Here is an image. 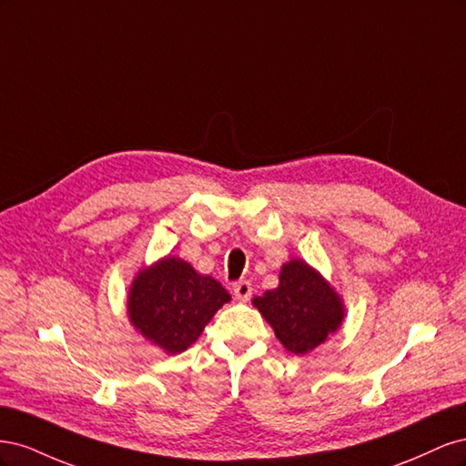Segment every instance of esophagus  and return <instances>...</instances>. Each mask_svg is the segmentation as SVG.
I'll use <instances>...</instances> for the list:
<instances>
[{"mask_svg": "<svg viewBox=\"0 0 466 466\" xmlns=\"http://www.w3.org/2000/svg\"><path fill=\"white\" fill-rule=\"evenodd\" d=\"M233 295H235L237 301L247 303V301L252 298V286H250V281H247V279L235 281V284H233Z\"/></svg>", "mask_w": 466, "mask_h": 466, "instance_id": "esophagus-1", "label": "esophagus"}]
</instances>
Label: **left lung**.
<instances>
[{
	"label": "left lung",
	"mask_w": 466,
	"mask_h": 466,
	"mask_svg": "<svg viewBox=\"0 0 466 466\" xmlns=\"http://www.w3.org/2000/svg\"><path fill=\"white\" fill-rule=\"evenodd\" d=\"M252 303L270 322L278 340L295 356L322 344L344 319L340 298L319 272L299 258L284 264L279 286Z\"/></svg>",
	"instance_id": "left-lung-1"
}]
</instances>
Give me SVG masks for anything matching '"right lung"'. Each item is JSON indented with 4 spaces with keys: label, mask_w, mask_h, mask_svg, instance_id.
Here are the masks:
<instances>
[{
    "label": "right lung",
    "mask_w": 466,
    "mask_h": 466,
    "mask_svg": "<svg viewBox=\"0 0 466 466\" xmlns=\"http://www.w3.org/2000/svg\"><path fill=\"white\" fill-rule=\"evenodd\" d=\"M229 299L219 281L200 276L185 260L167 257L134 279L128 315L147 340L167 354H180Z\"/></svg>",
    "instance_id": "right-lung-1"
}]
</instances>
